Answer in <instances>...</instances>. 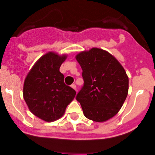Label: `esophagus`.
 <instances>
[{
	"label": "esophagus",
	"instance_id": "esophagus-1",
	"mask_svg": "<svg viewBox=\"0 0 155 155\" xmlns=\"http://www.w3.org/2000/svg\"><path fill=\"white\" fill-rule=\"evenodd\" d=\"M71 87H73V88L74 89V90L76 91V85H75V84H72V85H71Z\"/></svg>",
	"mask_w": 155,
	"mask_h": 155
}]
</instances>
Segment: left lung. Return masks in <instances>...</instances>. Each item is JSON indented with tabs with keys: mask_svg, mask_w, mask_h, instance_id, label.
<instances>
[{
	"mask_svg": "<svg viewBox=\"0 0 155 155\" xmlns=\"http://www.w3.org/2000/svg\"><path fill=\"white\" fill-rule=\"evenodd\" d=\"M76 58L84 80L76 101L87 118L107 121L118 113L127 96L129 80L125 70L115 57L101 48L82 51Z\"/></svg>",
	"mask_w": 155,
	"mask_h": 155,
	"instance_id": "left-lung-1",
	"label": "left lung"
}]
</instances>
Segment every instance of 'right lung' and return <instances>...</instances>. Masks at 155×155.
<instances>
[{
  "mask_svg": "<svg viewBox=\"0 0 155 155\" xmlns=\"http://www.w3.org/2000/svg\"><path fill=\"white\" fill-rule=\"evenodd\" d=\"M66 58L54 52L44 54L24 82L23 96L30 111L48 122L60 118L76 96V91L65 85L64 76L59 70Z\"/></svg>",
  "mask_w": 155,
  "mask_h": 155,
  "instance_id": "obj_1",
  "label": "right lung"
}]
</instances>
